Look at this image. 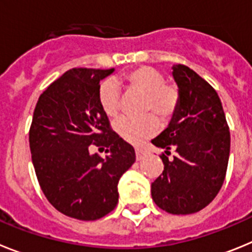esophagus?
<instances>
[{
    "instance_id": "34e87169",
    "label": "esophagus",
    "mask_w": 252,
    "mask_h": 252,
    "mask_svg": "<svg viewBox=\"0 0 252 252\" xmlns=\"http://www.w3.org/2000/svg\"><path fill=\"white\" fill-rule=\"evenodd\" d=\"M135 153H136V159L137 160H141L142 158H144V155H145V150L142 148H136L135 149Z\"/></svg>"
}]
</instances>
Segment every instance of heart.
Listing matches in <instances>:
<instances>
[{"label": "heart", "instance_id": "1", "mask_svg": "<svg viewBox=\"0 0 252 252\" xmlns=\"http://www.w3.org/2000/svg\"><path fill=\"white\" fill-rule=\"evenodd\" d=\"M121 83L127 90L144 94L142 113H157L162 121L171 119L180 103V91L175 83L165 82L160 70L141 65L131 69L121 77ZM98 103L104 115L110 119L117 116L120 110L119 88L113 82L107 81L98 90ZM115 128L125 141L139 145L150 139L159 130V121L154 115L140 120L120 119Z\"/></svg>", "mask_w": 252, "mask_h": 252}]
</instances>
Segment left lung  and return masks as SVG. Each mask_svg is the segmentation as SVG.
I'll list each match as a JSON object with an SVG mask.
<instances>
[{"label": "left lung", "mask_w": 252, "mask_h": 252, "mask_svg": "<svg viewBox=\"0 0 252 252\" xmlns=\"http://www.w3.org/2000/svg\"><path fill=\"white\" fill-rule=\"evenodd\" d=\"M180 103L168 127L153 140L164 164L151 183V197L171 215L203 209L218 194L230 157V128L221 99L208 82L188 66H173ZM176 154L168 159L171 150Z\"/></svg>", "instance_id": "left-lung-1"}]
</instances>
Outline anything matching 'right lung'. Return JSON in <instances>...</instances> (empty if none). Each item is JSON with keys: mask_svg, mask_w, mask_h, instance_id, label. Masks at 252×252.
I'll return each instance as SVG.
<instances>
[{"mask_svg": "<svg viewBox=\"0 0 252 252\" xmlns=\"http://www.w3.org/2000/svg\"><path fill=\"white\" fill-rule=\"evenodd\" d=\"M115 69L73 68L44 91L29 132L35 173L51 206L68 217L94 221L113 211L117 184L135 150L111 128L98 103L99 82ZM106 148L104 159L89 146Z\"/></svg>", "mask_w": 252, "mask_h": 252, "instance_id": "right-lung-1", "label": "right lung"}]
</instances>
